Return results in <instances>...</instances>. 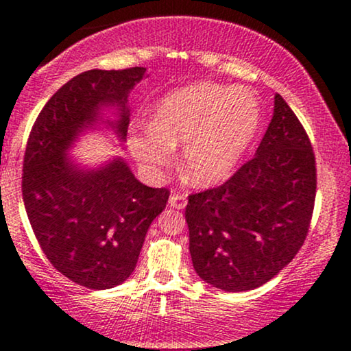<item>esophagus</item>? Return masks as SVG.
I'll return each mask as SVG.
<instances>
[{"instance_id":"obj_1","label":"esophagus","mask_w":351,"mask_h":351,"mask_svg":"<svg viewBox=\"0 0 351 351\" xmlns=\"http://www.w3.org/2000/svg\"><path fill=\"white\" fill-rule=\"evenodd\" d=\"M170 206L175 208V209H183L184 206H186V196L184 195H178V193H173V195L170 196Z\"/></svg>"}]
</instances>
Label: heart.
I'll return each mask as SVG.
<instances>
[{
    "label": "heart",
    "instance_id": "1",
    "mask_svg": "<svg viewBox=\"0 0 351 351\" xmlns=\"http://www.w3.org/2000/svg\"><path fill=\"white\" fill-rule=\"evenodd\" d=\"M261 120L263 108L252 90L201 80L165 95L152 122L135 132L128 145L143 170L158 171L181 143L188 178L206 186L231 175L256 138Z\"/></svg>",
    "mask_w": 351,
    "mask_h": 351
}]
</instances>
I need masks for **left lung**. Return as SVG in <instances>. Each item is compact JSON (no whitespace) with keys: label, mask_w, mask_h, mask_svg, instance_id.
I'll return each mask as SVG.
<instances>
[{"label":"left lung","mask_w":351,"mask_h":351,"mask_svg":"<svg viewBox=\"0 0 351 351\" xmlns=\"http://www.w3.org/2000/svg\"><path fill=\"white\" fill-rule=\"evenodd\" d=\"M317 189L315 156L304 127L279 94L252 160L221 186L188 198L193 267L226 292L276 277L308 232Z\"/></svg>","instance_id":"8db88e82"}]
</instances>
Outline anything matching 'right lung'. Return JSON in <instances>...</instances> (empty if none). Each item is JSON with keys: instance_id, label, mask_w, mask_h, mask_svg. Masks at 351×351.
I'll list each match as a JSON object with an SVG mask.
<instances>
[{"instance_id": "add662e5", "label": "right lung", "mask_w": 351, "mask_h": 351, "mask_svg": "<svg viewBox=\"0 0 351 351\" xmlns=\"http://www.w3.org/2000/svg\"><path fill=\"white\" fill-rule=\"evenodd\" d=\"M145 77L147 67L75 75L44 106L27 140L23 201L36 239L62 276L94 291L132 276L170 193L140 183L123 156L84 165L71 152L95 130L112 132L123 147L128 95Z\"/></svg>"}]
</instances>
